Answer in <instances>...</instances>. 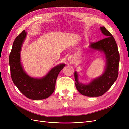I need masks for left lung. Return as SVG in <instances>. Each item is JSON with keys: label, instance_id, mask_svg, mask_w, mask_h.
Masks as SVG:
<instances>
[{"label": "left lung", "instance_id": "1", "mask_svg": "<svg viewBox=\"0 0 129 129\" xmlns=\"http://www.w3.org/2000/svg\"><path fill=\"white\" fill-rule=\"evenodd\" d=\"M100 29L105 38L97 42H91L90 48L102 51L104 53L107 59L104 72L87 85L79 83L77 73H74L77 90L81 94L88 97L103 95L111 88L118 75L119 53L116 42L112 35L104 27H100Z\"/></svg>", "mask_w": 129, "mask_h": 129}]
</instances>
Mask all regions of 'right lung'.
Instances as JSON below:
<instances>
[{"instance_id": "right-lung-1", "label": "right lung", "mask_w": 129, "mask_h": 129, "mask_svg": "<svg viewBox=\"0 0 129 129\" xmlns=\"http://www.w3.org/2000/svg\"><path fill=\"white\" fill-rule=\"evenodd\" d=\"M26 37V32L23 30L13 42L9 56L12 80L27 98L34 100L45 99L54 91L57 76L65 64H61L54 67L41 79H35L27 75L20 63V50Z\"/></svg>"}]
</instances>
